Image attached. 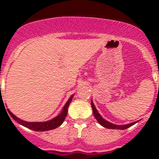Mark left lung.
Returning a JSON list of instances; mask_svg holds the SVG:
<instances>
[{
  "label": "left lung",
  "mask_w": 159,
  "mask_h": 159,
  "mask_svg": "<svg viewBox=\"0 0 159 159\" xmlns=\"http://www.w3.org/2000/svg\"><path fill=\"white\" fill-rule=\"evenodd\" d=\"M91 105H92V111H93V114H94V116H95V119H97V121L98 123H99L100 125H102V127H106V128L108 129H116V130H124V129H127L128 127H131L133 126L134 124H135L137 122H134V123H128V124H125V125H116V124H113V123H110V122L107 121L106 119H102V116H100L98 112V111L96 110V108H95V105H94L93 102L92 101L91 102Z\"/></svg>",
  "instance_id": "obj_1"
}]
</instances>
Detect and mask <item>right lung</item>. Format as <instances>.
Masks as SVG:
<instances>
[{"mask_svg":"<svg viewBox=\"0 0 159 159\" xmlns=\"http://www.w3.org/2000/svg\"><path fill=\"white\" fill-rule=\"evenodd\" d=\"M73 95H71L70 97V99L67 100V102H66L65 105H64V108H63L61 113L59 114V116H57V117L53 118L52 119L49 120L47 122H26L20 119L19 118L16 117V116H14L13 114L8 109V111L9 113V115L11 116V117L15 120V121L17 122L18 123H20V125L24 126V127H27V128L31 129L32 130H35V131H45V130H53V129H56L57 127H60V125L62 124L63 122L64 121L66 116H67V109H68V106H69L70 102H71V99H72Z\"/></svg>","mask_w":159,"mask_h":159,"instance_id":"1","label":"right lung"}]
</instances>
